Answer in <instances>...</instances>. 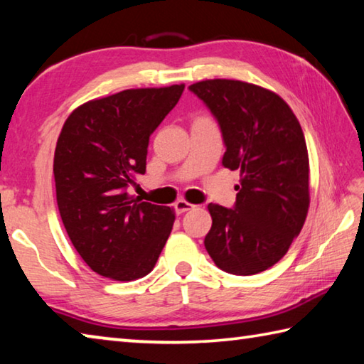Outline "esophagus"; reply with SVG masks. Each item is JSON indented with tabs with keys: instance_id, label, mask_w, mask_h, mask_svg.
<instances>
[{
	"instance_id": "1",
	"label": "esophagus",
	"mask_w": 364,
	"mask_h": 364,
	"mask_svg": "<svg viewBox=\"0 0 364 364\" xmlns=\"http://www.w3.org/2000/svg\"><path fill=\"white\" fill-rule=\"evenodd\" d=\"M197 207V205H193V203H189L188 200H184V199H180V200H176V203H175V211L178 215H183V213H186V211H189V210H194Z\"/></svg>"
}]
</instances>
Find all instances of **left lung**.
Instances as JSON below:
<instances>
[{
    "label": "left lung",
    "mask_w": 364,
    "mask_h": 364,
    "mask_svg": "<svg viewBox=\"0 0 364 364\" xmlns=\"http://www.w3.org/2000/svg\"><path fill=\"white\" fill-rule=\"evenodd\" d=\"M189 89L220 122L223 165L240 170L234 208L210 203L205 248L234 275H255L279 262L306 223L309 153L301 124L275 92L237 79H205Z\"/></svg>",
    "instance_id": "left-lung-1"
}]
</instances>
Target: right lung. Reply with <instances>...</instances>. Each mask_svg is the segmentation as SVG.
Wrapping results in <instances>:
<instances>
[{"instance_id": "1", "label": "right lung", "mask_w": 364, "mask_h": 364, "mask_svg": "<svg viewBox=\"0 0 364 364\" xmlns=\"http://www.w3.org/2000/svg\"><path fill=\"white\" fill-rule=\"evenodd\" d=\"M184 84L127 89L77 107L54 154L57 205L79 256L102 277L148 275L175 223V210L127 193L146 171L148 143L180 100Z\"/></svg>"}]
</instances>
